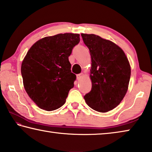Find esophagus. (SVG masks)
I'll return each instance as SVG.
<instances>
[{"mask_svg": "<svg viewBox=\"0 0 152 152\" xmlns=\"http://www.w3.org/2000/svg\"><path fill=\"white\" fill-rule=\"evenodd\" d=\"M82 76H83V73H80V74H78V75L76 76V77H77V80H80L81 79V78H82Z\"/></svg>", "mask_w": 152, "mask_h": 152, "instance_id": "obj_1", "label": "esophagus"}]
</instances>
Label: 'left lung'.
Masks as SVG:
<instances>
[{"label": "left lung", "instance_id": "obj_1", "mask_svg": "<svg viewBox=\"0 0 152 152\" xmlns=\"http://www.w3.org/2000/svg\"><path fill=\"white\" fill-rule=\"evenodd\" d=\"M81 35L91 56L92 89L84 100L91 109L107 113L117 107L127 93L129 61L122 49L111 41L94 34Z\"/></svg>", "mask_w": 152, "mask_h": 152}]
</instances>
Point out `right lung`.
I'll use <instances>...</instances> for the list:
<instances>
[{
    "label": "right lung",
    "mask_w": 152,
    "mask_h": 152,
    "mask_svg": "<svg viewBox=\"0 0 152 152\" xmlns=\"http://www.w3.org/2000/svg\"><path fill=\"white\" fill-rule=\"evenodd\" d=\"M79 42L78 33H60L42 38L27 51L21 64L23 82L40 109L51 111L66 102L76 78L68 57Z\"/></svg>",
    "instance_id": "obj_1"
}]
</instances>
